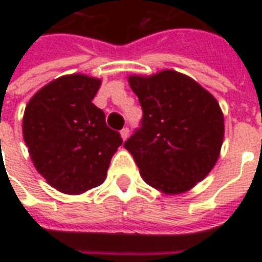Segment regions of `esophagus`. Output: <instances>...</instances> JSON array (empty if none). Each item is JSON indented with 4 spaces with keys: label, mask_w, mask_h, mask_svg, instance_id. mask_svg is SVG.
I'll use <instances>...</instances> for the list:
<instances>
[{
    "label": "esophagus",
    "mask_w": 262,
    "mask_h": 262,
    "mask_svg": "<svg viewBox=\"0 0 262 262\" xmlns=\"http://www.w3.org/2000/svg\"><path fill=\"white\" fill-rule=\"evenodd\" d=\"M120 137H122L123 140H126V139L129 137V129H127V127H123V129L120 130Z\"/></svg>",
    "instance_id": "esophagus-1"
}]
</instances>
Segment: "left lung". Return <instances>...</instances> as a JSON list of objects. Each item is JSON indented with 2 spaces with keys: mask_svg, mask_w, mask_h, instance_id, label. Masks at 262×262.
I'll list each match as a JSON object with an SVG mask.
<instances>
[{
  "mask_svg": "<svg viewBox=\"0 0 262 262\" xmlns=\"http://www.w3.org/2000/svg\"><path fill=\"white\" fill-rule=\"evenodd\" d=\"M143 109L140 129L125 142L144 182L167 195L189 191L219 159L225 118L216 98L174 70L130 75Z\"/></svg>",
  "mask_w": 262,
  "mask_h": 262,
  "instance_id": "8db88e82",
  "label": "left lung"
}]
</instances>
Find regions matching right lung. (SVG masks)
<instances>
[{"label":"right lung","instance_id":"right-lung-1","mask_svg":"<svg viewBox=\"0 0 262 262\" xmlns=\"http://www.w3.org/2000/svg\"><path fill=\"white\" fill-rule=\"evenodd\" d=\"M101 80L70 74L50 81L26 105L22 133L33 165L49 185L80 195L101 185L122 144L92 99Z\"/></svg>","mask_w":262,"mask_h":262}]
</instances>
